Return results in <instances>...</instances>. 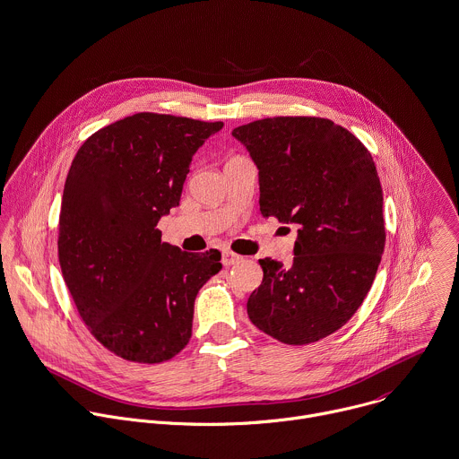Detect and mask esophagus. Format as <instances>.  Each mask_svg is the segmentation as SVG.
Masks as SVG:
<instances>
[{
    "label": "esophagus",
    "instance_id": "esophagus-1",
    "mask_svg": "<svg viewBox=\"0 0 459 459\" xmlns=\"http://www.w3.org/2000/svg\"><path fill=\"white\" fill-rule=\"evenodd\" d=\"M243 261V257L241 255H238V254H234V252H223V255H221V263L225 264V266H232V264H238V263H241Z\"/></svg>",
    "mask_w": 459,
    "mask_h": 459
}]
</instances>
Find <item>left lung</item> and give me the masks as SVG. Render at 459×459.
Listing matches in <instances>:
<instances>
[{
  "label": "left lung",
  "instance_id": "8db88e82",
  "mask_svg": "<svg viewBox=\"0 0 459 459\" xmlns=\"http://www.w3.org/2000/svg\"><path fill=\"white\" fill-rule=\"evenodd\" d=\"M259 169L264 218L295 223L291 266L259 259L248 318L286 345L343 327L376 279L386 241L383 187L370 152L325 117L279 116L232 130Z\"/></svg>",
  "mask_w": 459,
  "mask_h": 459
}]
</instances>
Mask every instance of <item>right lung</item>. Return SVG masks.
<instances>
[{"mask_svg":"<svg viewBox=\"0 0 459 459\" xmlns=\"http://www.w3.org/2000/svg\"><path fill=\"white\" fill-rule=\"evenodd\" d=\"M223 123L139 112L94 132L62 195L58 263L80 318L112 354L162 363L191 338L198 290L221 254L160 241L196 150Z\"/></svg>","mask_w":459,"mask_h":459,"instance_id":"1","label":"right lung"}]
</instances>
